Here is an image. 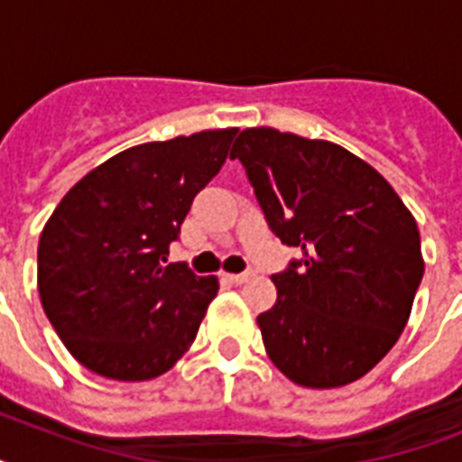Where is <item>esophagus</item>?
<instances>
[{
    "label": "esophagus",
    "mask_w": 462,
    "mask_h": 462,
    "mask_svg": "<svg viewBox=\"0 0 462 462\" xmlns=\"http://www.w3.org/2000/svg\"><path fill=\"white\" fill-rule=\"evenodd\" d=\"M252 271H246V273H225V278L230 282H235V285H239V282H246L249 278H252Z\"/></svg>",
    "instance_id": "34e87169"
}]
</instances>
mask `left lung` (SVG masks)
Here are the masks:
<instances>
[{"label": "left lung", "instance_id": "8db88e82", "mask_svg": "<svg viewBox=\"0 0 462 462\" xmlns=\"http://www.w3.org/2000/svg\"><path fill=\"white\" fill-rule=\"evenodd\" d=\"M230 158L275 237L302 252L271 275L278 300L256 319L268 357L307 388L362 379L401 337L422 282L415 217L372 165L330 141L256 126Z\"/></svg>", "mask_w": 462, "mask_h": 462}]
</instances>
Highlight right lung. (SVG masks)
Masks as SVG:
<instances>
[{
	"label": "right lung",
	"instance_id": "1",
	"mask_svg": "<svg viewBox=\"0 0 462 462\" xmlns=\"http://www.w3.org/2000/svg\"><path fill=\"white\" fill-rule=\"evenodd\" d=\"M235 134L208 129L126 148L54 208L38 245L40 302L86 369L148 381L191 347L217 278L167 263V254Z\"/></svg>",
	"mask_w": 462,
	"mask_h": 462
}]
</instances>
